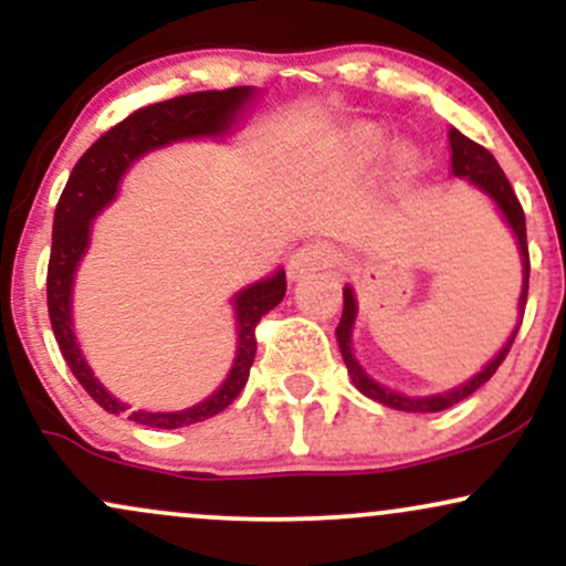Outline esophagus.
Instances as JSON below:
<instances>
[{"instance_id": "34e87169", "label": "esophagus", "mask_w": 566, "mask_h": 566, "mask_svg": "<svg viewBox=\"0 0 566 566\" xmlns=\"http://www.w3.org/2000/svg\"><path fill=\"white\" fill-rule=\"evenodd\" d=\"M329 265V252L322 244H305L301 250H295L287 261V276L290 282L305 279L314 271H322Z\"/></svg>"}]
</instances>
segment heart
I'll list each match as a JSON object with an SVG mask.
<instances>
[{
	"instance_id": "obj_1",
	"label": "heart",
	"mask_w": 566,
	"mask_h": 566,
	"mask_svg": "<svg viewBox=\"0 0 566 566\" xmlns=\"http://www.w3.org/2000/svg\"><path fill=\"white\" fill-rule=\"evenodd\" d=\"M386 135L378 127L356 122V125L343 127L340 133H335L333 138L324 143L319 159L324 170L335 175V178H354L386 151ZM391 170L396 178H407L415 170V157L405 146L391 154Z\"/></svg>"
}]
</instances>
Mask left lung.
<instances>
[{"label": "left lung", "instance_id": "left-lung-1", "mask_svg": "<svg viewBox=\"0 0 566 566\" xmlns=\"http://www.w3.org/2000/svg\"><path fill=\"white\" fill-rule=\"evenodd\" d=\"M450 151H452L450 161H452L454 178L469 180L476 191H482L484 197L495 205L500 218L505 220V226L511 229L513 239H516L518 258H522V292H518V305H516L518 319H516V327L511 329L509 340L500 346L497 354L492 356V359L486 361V365L479 369L473 378L460 382V386H454V388H447V391H437V394H423V396L401 394V391H394V388L382 386V382L375 380L373 375H369L367 369L359 365V359L354 356V324H356V316H359V303H356L354 287L346 284V287H343V316H340V324H337L335 335H337V346H340L343 361H346V367H348L350 382H354V386L359 388L365 396H369L373 401H380V405L399 409V412H441V409L469 399L476 388H482L484 382L497 373V367L503 365L513 337H516V333H518V324H522L524 303H527V284H530L527 226H524V210H522V205H518L516 193H513L509 178H505V172L500 170L495 157H492L486 148L479 146V143L469 140L463 133H460V129H454V127H450Z\"/></svg>", "mask_w": 566, "mask_h": 566}]
</instances>
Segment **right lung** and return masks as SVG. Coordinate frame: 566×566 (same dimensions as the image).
I'll use <instances>...</instances> for the list:
<instances>
[{"mask_svg":"<svg viewBox=\"0 0 566 566\" xmlns=\"http://www.w3.org/2000/svg\"><path fill=\"white\" fill-rule=\"evenodd\" d=\"M261 97L255 87H231L212 90V93L180 95L172 101L154 103L129 114L125 122L108 129L103 138H97L82 159L76 161L66 188L55 207L53 220V252L48 265V311L50 324L63 359L80 380V386L101 405L106 412H127L129 420L151 428H184L201 423L207 418H216L237 399L250 378V367L255 361V324L263 314L276 308L287 292L284 269L279 265L269 276L247 284L233 292V319H237V354H233L231 369L226 380L207 399L186 409L172 412H151V409H133L127 401L116 396L95 378L87 356L82 354V343L76 340L74 327V282L84 252L90 250L93 239V220L114 205L119 197V188L129 167L140 161L146 154L172 146L184 140L218 138L223 140L239 127L247 108Z\"/></svg>","mask_w":566,"mask_h":566,"instance_id":"right-lung-1","label":"right lung"}]
</instances>
